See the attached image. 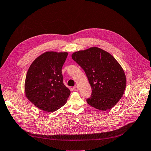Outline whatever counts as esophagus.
Segmentation results:
<instances>
[{
    "mask_svg": "<svg viewBox=\"0 0 151 151\" xmlns=\"http://www.w3.org/2000/svg\"><path fill=\"white\" fill-rule=\"evenodd\" d=\"M73 90L75 91H78V87L77 86H75L73 87Z\"/></svg>",
    "mask_w": 151,
    "mask_h": 151,
    "instance_id": "1",
    "label": "esophagus"
}]
</instances>
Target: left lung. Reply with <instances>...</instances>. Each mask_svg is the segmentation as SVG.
<instances>
[{
	"mask_svg": "<svg viewBox=\"0 0 151 151\" xmlns=\"http://www.w3.org/2000/svg\"><path fill=\"white\" fill-rule=\"evenodd\" d=\"M71 57L84 70L91 85L92 93L87 103L101 111L114 107L126 86L124 71L118 61L96 47L76 52Z\"/></svg>",
	"mask_w": 151,
	"mask_h": 151,
	"instance_id": "1",
	"label": "left lung"
}]
</instances>
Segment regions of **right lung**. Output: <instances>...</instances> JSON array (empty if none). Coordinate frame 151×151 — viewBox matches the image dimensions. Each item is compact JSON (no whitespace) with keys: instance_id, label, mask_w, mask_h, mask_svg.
Instances as JSON below:
<instances>
[{"instance_id":"1","label":"right lung","mask_w":151,"mask_h":151,"mask_svg":"<svg viewBox=\"0 0 151 151\" xmlns=\"http://www.w3.org/2000/svg\"><path fill=\"white\" fill-rule=\"evenodd\" d=\"M68 54L45 52L33 61L27 73L25 96L36 107L46 112H53L62 107L70 94L61 74Z\"/></svg>"}]
</instances>
